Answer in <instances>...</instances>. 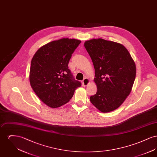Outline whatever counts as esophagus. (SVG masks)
<instances>
[{
    "label": "esophagus",
    "mask_w": 157,
    "mask_h": 157,
    "mask_svg": "<svg viewBox=\"0 0 157 157\" xmlns=\"http://www.w3.org/2000/svg\"><path fill=\"white\" fill-rule=\"evenodd\" d=\"M90 79L88 78H85L83 79V82H82L83 85L86 86H87L90 83Z\"/></svg>",
    "instance_id": "obj_1"
}]
</instances>
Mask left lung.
Segmentation results:
<instances>
[{
	"mask_svg": "<svg viewBox=\"0 0 157 157\" xmlns=\"http://www.w3.org/2000/svg\"><path fill=\"white\" fill-rule=\"evenodd\" d=\"M95 68L97 92L90 101L100 111L120 107L129 95L136 76L134 61L124 46L103 39L85 42Z\"/></svg>",
	"mask_w": 157,
	"mask_h": 157,
	"instance_id": "8db88e82",
	"label": "left lung"
}]
</instances>
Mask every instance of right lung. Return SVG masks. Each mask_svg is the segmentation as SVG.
Returning a JSON list of instances; mask_svg holds the SVG:
<instances>
[{
	"mask_svg": "<svg viewBox=\"0 0 157 157\" xmlns=\"http://www.w3.org/2000/svg\"><path fill=\"white\" fill-rule=\"evenodd\" d=\"M81 42L68 38L54 40L39 48L32 59L31 87L39 98L51 108L67 104L75 90L81 86L68 67L72 54Z\"/></svg>",
	"mask_w": 157,
	"mask_h": 157,
	"instance_id": "1",
	"label": "right lung"
}]
</instances>
